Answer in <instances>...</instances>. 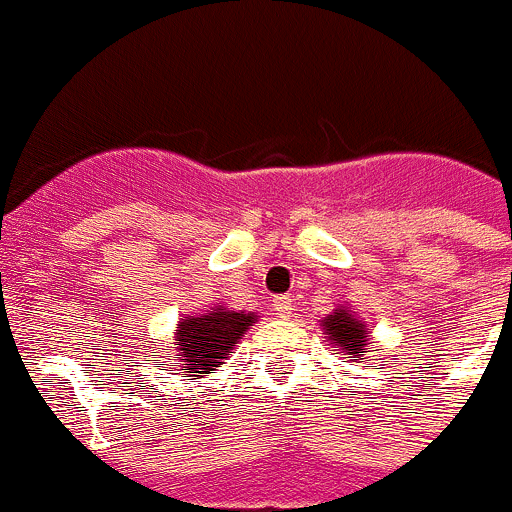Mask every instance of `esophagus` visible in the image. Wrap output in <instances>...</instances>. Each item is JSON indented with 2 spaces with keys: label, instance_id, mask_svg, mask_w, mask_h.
I'll use <instances>...</instances> for the list:
<instances>
[{
  "label": "esophagus",
  "instance_id": "esophagus-1",
  "mask_svg": "<svg viewBox=\"0 0 512 512\" xmlns=\"http://www.w3.org/2000/svg\"><path fill=\"white\" fill-rule=\"evenodd\" d=\"M273 311L278 313V318H288L293 313V298L291 296H276L273 298Z\"/></svg>",
  "mask_w": 512,
  "mask_h": 512
}]
</instances>
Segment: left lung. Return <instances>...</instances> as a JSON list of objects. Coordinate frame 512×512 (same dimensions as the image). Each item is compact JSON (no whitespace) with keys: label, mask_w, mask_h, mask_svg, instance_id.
<instances>
[{"label":"left lung","mask_w":512,"mask_h":512,"mask_svg":"<svg viewBox=\"0 0 512 512\" xmlns=\"http://www.w3.org/2000/svg\"><path fill=\"white\" fill-rule=\"evenodd\" d=\"M321 328L326 333L323 338L328 341V346L341 353V356L351 358L353 363H363V358L368 356V343H371L368 333H371V328L348 306H338L328 316H323Z\"/></svg>","instance_id":"1"}]
</instances>
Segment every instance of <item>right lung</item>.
Instances as JSON below:
<instances>
[{
  "label": "right lung",
  "instance_id": "add662e5",
  "mask_svg": "<svg viewBox=\"0 0 512 512\" xmlns=\"http://www.w3.org/2000/svg\"><path fill=\"white\" fill-rule=\"evenodd\" d=\"M256 321V313L229 311L226 306H211V311L206 313L179 318L174 348L176 361L181 363V376L196 381V378H204V373L216 371Z\"/></svg>",
  "mask_w": 512,
  "mask_h": 512
}]
</instances>
